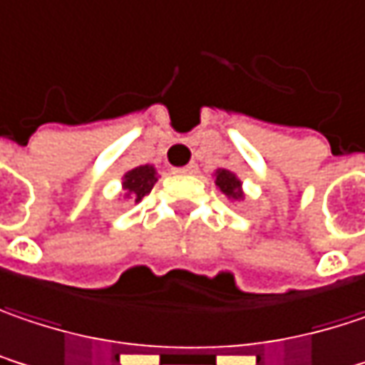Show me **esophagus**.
Masks as SVG:
<instances>
[{
  "instance_id": "obj_1",
  "label": "esophagus",
  "mask_w": 365,
  "mask_h": 365,
  "mask_svg": "<svg viewBox=\"0 0 365 365\" xmlns=\"http://www.w3.org/2000/svg\"><path fill=\"white\" fill-rule=\"evenodd\" d=\"M196 171H198V165L196 163H190V165L180 167V169H173V173H178V175H194Z\"/></svg>"
}]
</instances>
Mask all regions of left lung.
Listing matches in <instances>:
<instances>
[{"mask_svg":"<svg viewBox=\"0 0 365 365\" xmlns=\"http://www.w3.org/2000/svg\"><path fill=\"white\" fill-rule=\"evenodd\" d=\"M212 180H215V185L221 194H225L227 198L231 202H242L246 198L244 194V182L229 169H217L212 173Z\"/></svg>","mask_w":365,"mask_h":365,"instance_id":"left-lung-1","label":"left lung"}]
</instances>
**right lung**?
I'll use <instances>...</instances> for the list:
<instances>
[{"mask_svg":"<svg viewBox=\"0 0 365 365\" xmlns=\"http://www.w3.org/2000/svg\"><path fill=\"white\" fill-rule=\"evenodd\" d=\"M159 182V173L155 165H140L123 173L121 178V190H123V200H134L140 202L146 194H150L153 185Z\"/></svg>","mask_w":365,"mask_h":365,"instance_id":"obj_1","label":"right lung"}]
</instances>
